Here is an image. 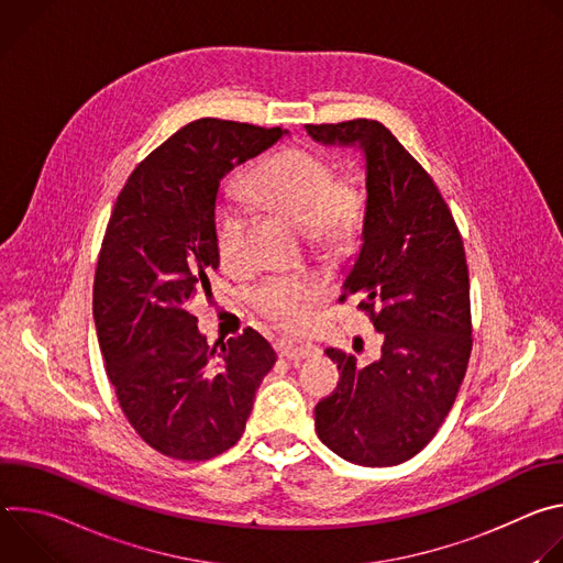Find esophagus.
Wrapping results in <instances>:
<instances>
[{"label":"esophagus","instance_id":"obj_1","mask_svg":"<svg viewBox=\"0 0 563 563\" xmlns=\"http://www.w3.org/2000/svg\"><path fill=\"white\" fill-rule=\"evenodd\" d=\"M278 352H280L283 358L298 363V361H305V358L316 356V354H318V347H313V345H296V343H280V345H278Z\"/></svg>","mask_w":563,"mask_h":563}]
</instances>
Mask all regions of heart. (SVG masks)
Listing matches in <instances>:
<instances>
[{
    "mask_svg": "<svg viewBox=\"0 0 563 563\" xmlns=\"http://www.w3.org/2000/svg\"><path fill=\"white\" fill-rule=\"evenodd\" d=\"M247 191L261 207L305 231L309 245L320 254H343L358 233L361 191L350 180H336L330 159L311 148L291 146L267 157L250 174ZM245 229L247 216L238 205L222 202L216 209L213 238L224 265L235 267L243 261ZM320 294L323 289L313 280L276 278L256 291L254 302L274 325L296 332Z\"/></svg>",
    "mask_w": 563,
    "mask_h": 563,
    "instance_id": "1",
    "label": "heart"
}]
</instances>
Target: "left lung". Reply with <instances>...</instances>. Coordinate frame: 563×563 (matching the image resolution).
Here are the masks:
<instances>
[{
  "label": "left lung",
  "instance_id": "left-lung-1",
  "mask_svg": "<svg viewBox=\"0 0 563 563\" xmlns=\"http://www.w3.org/2000/svg\"><path fill=\"white\" fill-rule=\"evenodd\" d=\"M313 142L354 146L365 167L361 247L341 287L380 334L358 365L330 347L341 383L316 406V432L358 465H396L421 452L448 417L470 352V278L454 218L426 169L376 120L309 124Z\"/></svg>",
  "mask_w": 563,
  "mask_h": 563
}]
</instances>
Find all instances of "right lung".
Listing matches in <instances>:
<instances>
[{"label": "right lung", "mask_w": 563, "mask_h": 563, "mask_svg": "<svg viewBox=\"0 0 563 563\" xmlns=\"http://www.w3.org/2000/svg\"><path fill=\"white\" fill-rule=\"evenodd\" d=\"M287 133L216 118L183 126L135 167L107 224L93 283L104 367L133 430L172 459L235 445L276 363L252 328L209 347L191 305L220 267V180Z\"/></svg>", "instance_id": "add662e5"}]
</instances>
